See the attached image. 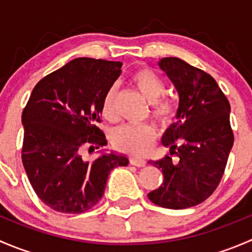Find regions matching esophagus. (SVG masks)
Segmentation results:
<instances>
[{"mask_svg": "<svg viewBox=\"0 0 252 252\" xmlns=\"http://www.w3.org/2000/svg\"><path fill=\"white\" fill-rule=\"evenodd\" d=\"M130 163L135 167H145L146 166V161L145 159L138 158V157H130Z\"/></svg>", "mask_w": 252, "mask_h": 252, "instance_id": "esophagus-1", "label": "esophagus"}]
</instances>
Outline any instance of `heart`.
<instances>
[{"label":"heart","mask_w":252,"mask_h":252,"mask_svg":"<svg viewBox=\"0 0 252 252\" xmlns=\"http://www.w3.org/2000/svg\"><path fill=\"white\" fill-rule=\"evenodd\" d=\"M131 84L140 95L152 106V116L162 126H168L174 121L177 105L173 101L161 98L166 93L163 80L149 68H141L131 75ZM116 88H110L102 101V116L108 121L116 118ZM156 140L155 129L150 126H119L112 134V142L121 151L134 156L147 154Z\"/></svg>","instance_id":"heart-1"}]
</instances>
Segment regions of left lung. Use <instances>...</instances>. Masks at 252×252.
<instances>
[{
  "label": "left lung",
  "instance_id": "8db88e82",
  "mask_svg": "<svg viewBox=\"0 0 252 252\" xmlns=\"http://www.w3.org/2000/svg\"><path fill=\"white\" fill-rule=\"evenodd\" d=\"M158 67L173 83L178 96L175 119L162 136L180 161L167 155L152 166L162 169L163 182L147 196L155 205L183 210L204 202L220 184L234 135L230 105L216 80L204 70L175 57L159 60Z\"/></svg>",
  "mask_w": 252,
  "mask_h": 252
}]
</instances>
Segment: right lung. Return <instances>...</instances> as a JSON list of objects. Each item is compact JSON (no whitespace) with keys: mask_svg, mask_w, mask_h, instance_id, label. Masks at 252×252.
I'll list each match as a JSON object with an SVG mask.
<instances>
[{"mask_svg":"<svg viewBox=\"0 0 252 252\" xmlns=\"http://www.w3.org/2000/svg\"><path fill=\"white\" fill-rule=\"evenodd\" d=\"M121 62L75 58L35 85L22 114V161L39 199L62 213H83L105 192L110 172L128 166L124 155L106 154L98 128L105 94L121 75ZM83 147L101 156L89 162Z\"/></svg>","mask_w":252,"mask_h":252,"instance_id":"right-lung-1","label":"right lung"}]
</instances>
